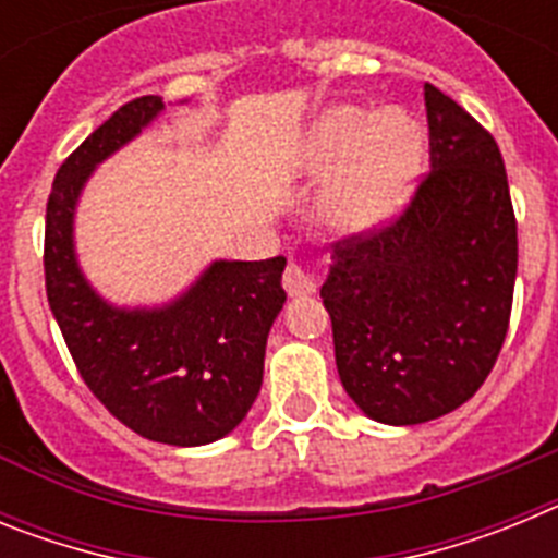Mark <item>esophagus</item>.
I'll list each match as a JSON object with an SVG mask.
<instances>
[{
  "label": "esophagus",
  "instance_id": "esophagus-1",
  "mask_svg": "<svg viewBox=\"0 0 558 558\" xmlns=\"http://www.w3.org/2000/svg\"><path fill=\"white\" fill-rule=\"evenodd\" d=\"M282 284L288 290V295H310L315 293V279L302 268V265L290 263L288 270L282 276Z\"/></svg>",
  "mask_w": 558,
  "mask_h": 558
}]
</instances>
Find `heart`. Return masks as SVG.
Masks as SVG:
<instances>
[{
    "instance_id": "b5f03b06",
    "label": "heart",
    "mask_w": 558,
    "mask_h": 558,
    "mask_svg": "<svg viewBox=\"0 0 558 558\" xmlns=\"http://www.w3.org/2000/svg\"><path fill=\"white\" fill-rule=\"evenodd\" d=\"M425 131L405 111L335 106L304 142V170L332 175L322 220L335 231H363L391 218L425 170Z\"/></svg>"
}]
</instances>
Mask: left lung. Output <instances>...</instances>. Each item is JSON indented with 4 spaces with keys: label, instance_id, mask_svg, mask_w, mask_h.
I'll return each instance as SVG.
<instances>
[{
    "label": "left lung",
    "instance_id": "8db88e82",
    "mask_svg": "<svg viewBox=\"0 0 558 558\" xmlns=\"http://www.w3.org/2000/svg\"><path fill=\"white\" fill-rule=\"evenodd\" d=\"M430 172L391 226L335 243L322 299L354 405L383 425L461 408L509 329L517 220L497 142L425 83Z\"/></svg>",
    "mask_w": 558,
    "mask_h": 558
}]
</instances>
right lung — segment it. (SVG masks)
<instances>
[{
  "label": "right lung",
  "mask_w": 558,
  "mask_h": 558,
  "mask_svg": "<svg viewBox=\"0 0 558 558\" xmlns=\"http://www.w3.org/2000/svg\"><path fill=\"white\" fill-rule=\"evenodd\" d=\"M165 111L147 95L113 111L61 165L47 201L44 276L83 383L133 433L172 447L229 436L263 388L265 343L284 304V256L215 259L159 307H117L81 270L75 215L92 172Z\"/></svg>",
  "instance_id": "add662e5"
}]
</instances>
